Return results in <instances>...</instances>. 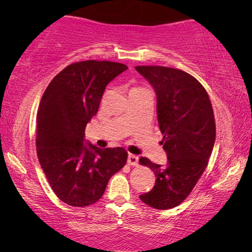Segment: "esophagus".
I'll list each match as a JSON object with an SVG mask.
<instances>
[{"label":"esophagus","instance_id":"1","mask_svg":"<svg viewBox=\"0 0 252 252\" xmlns=\"http://www.w3.org/2000/svg\"><path fill=\"white\" fill-rule=\"evenodd\" d=\"M137 163H139V157L135 156V155L129 154L128 157H127V164L130 165V166H136Z\"/></svg>","mask_w":252,"mask_h":252}]
</instances>
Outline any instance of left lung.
<instances>
[{
  "instance_id": "1",
  "label": "left lung",
  "mask_w": 252,
  "mask_h": 252,
  "mask_svg": "<svg viewBox=\"0 0 252 252\" xmlns=\"http://www.w3.org/2000/svg\"><path fill=\"white\" fill-rule=\"evenodd\" d=\"M157 95V118L163 133L164 166L146 157L140 164L155 172L156 182L140 195L147 205L158 210L178 206L190 194L208 166L216 140V123L205 88L187 72L166 66H136Z\"/></svg>"
}]
</instances>
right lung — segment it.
Returning a JSON list of instances; mask_svg holds the SVG:
<instances>
[{
  "mask_svg": "<svg viewBox=\"0 0 252 252\" xmlns=\"http://www.w3.org/2000/svg\"><path fill=\"white\" fill-rule=\"evenodd\" d=\"M125 64L84 61L62 70L44 91L36 116V153L57 197L71 206L94 204L110 178L125 166L122 147L85 144L87 124L98 111L106 85Z\"/></svg>",
  "mask_w": 252,
  "mask_h": 252,
  "instance_id": "1",
  "label": "right lung"
}]
</instances>
